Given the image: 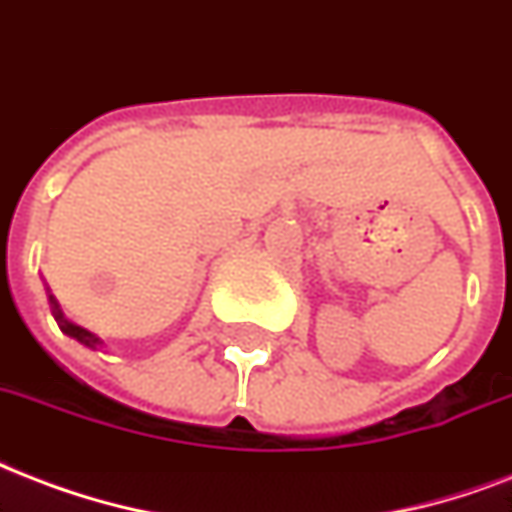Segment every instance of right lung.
<instances>
[{"label":"right lung","mask_w":512,"mask_h":512,"mask_svg":"<svg viewBox=\"0 0 512 512\" xmlns=\"http://www.w3.org/2000/svg\"><path fill=\"white\" fill-rule=\"evenodd\" d=\"M47 299H50V310H53V318L55 323H58V328H61L63 334L71 336V339H77L79 344H85V347H90V350H95V347H101V339L95 334H90L87 328L77 326V323H71V320H66V315L61 312V307H58V301H55V296L50 291H47Z\"/></svg>","instance_id":"obj_1"}]
</instances>
